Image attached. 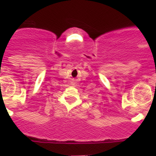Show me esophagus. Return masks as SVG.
Instances as JSON below:
<instances>
[{
	"instance_id": "obj_1",
	"label": "esophagus",
	"mask_w": 156,
	"mask_h": 156,
	"mask_svg": "<svg viewBox=\"0 0 156 156\" xmlns=\"http://www.w3.org/2000/svg\"><path fill=\"white\" fill-rule=\"evenodd\" d=\"M72 83H73V84H74V83H75V80H72Z\"/></svg>"
}]
</instances>
